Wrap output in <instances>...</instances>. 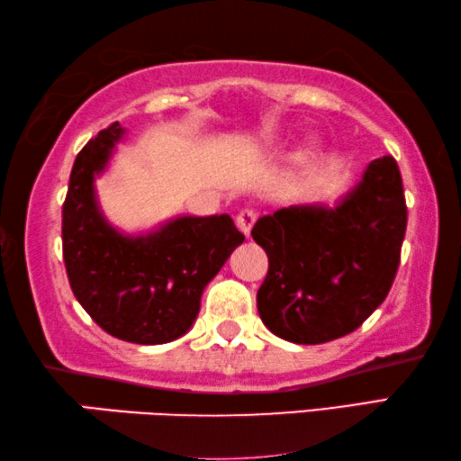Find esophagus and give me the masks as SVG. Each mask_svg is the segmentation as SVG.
Returning a JSON list of instances; mask_svg holds the SVG:
<instances>
[{
    "label": "esophagus",
    "instance_id": "obj_1",
    "mask_svg": "<svg viewBox=\"0 0 461 461\" xmlns=\"http://www.w3.org/2000/svg\"><path fill=\"white\" fill-rule=\"evenodd\" d=\"M255 221H258V214L253 212V210H240V212L237 214V226H239V230L243 232V235H251V229H253V224H255Z\"/></svg>",
    "mask_w": 461,
    "mask_h": 461
}]
</instances>
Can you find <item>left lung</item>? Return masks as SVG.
<instances>
[{
	"label": "left lung",
	"mask_w": 461,
	"mask_h": 461,
	"mask_svg": "<svg viewBox=\"0 0 461 461\" xmlns=\"http://www.w3.org/2000/svg\"><path fill=\"white\" fill-rule=\"evenodd\" d=\"M406 232V202L394 157L367 165L335 208L290 206L261 216L251 237L269 269L258 311L280 339L333 341L364 324L386 300Z\"/></svg>",
	"instance_id": "8db88e82"
}]
</instances>
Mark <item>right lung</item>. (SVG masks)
<instances>
[{"label": "right lung", "instance_id": "obj_1", "mask_svg": "<svg viewBox=\"0 0 461 461\" xmlns=\"http://www.w3.org/2000/svg\"><path fill=\"white\" fill-rule=\"evenodd\" d=\"M124 128L97 132L73 163L63 203V259L71 290L105 333L139 345L185 335L208 282L245 237L229 214L179 216L131 237L105 221L95 176L105 169Z\"/></svg>", "mask_w": 461, "mask_h": 461}]
</instances>
